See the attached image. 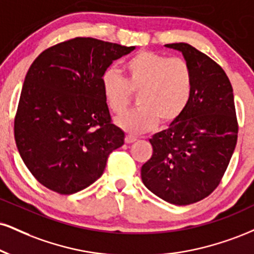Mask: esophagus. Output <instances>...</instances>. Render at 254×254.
Returning a JSON list of instances; mask_svg holds the SVG:
<instances>
[{
	"label": "esophagus",
	"instance_id": "34e87169",
	"mask_svg": "<svg viewBox=\"0 0 254 254\" xmlns=\"http://www.w3.org/2000/svg\"><path fill=\"white\" fill-rule=\"evenodd\" d=\"M137 140V138L135 136H131V135H127V137H125V143H127V144H130V143H133V142H136Z\"/></svg>",
	"mask_w": 254,
	"mask_h": 254
}]
</instances>
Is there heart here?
<instances>
[{
    "label": "heart",
    "mask_w": 254,
    "mask_h": 254,
    "mask_svg": "<svg viewBox=\"0 0 254 254\" xmlns=\"http://www.w3.org/2000/svg\"><path fill=\"white\" fill-rule=\"evenodd\" d=\"M124 79L114 69L102 77L106 105L122 115L136 94L138 108L116 119V124L129 133H143L161 124L176 121L187 108L193 91V73L187 61L142 51L123 65Z\"/></svg>",
    "instance_id": "heart-1"
}]
</instances>
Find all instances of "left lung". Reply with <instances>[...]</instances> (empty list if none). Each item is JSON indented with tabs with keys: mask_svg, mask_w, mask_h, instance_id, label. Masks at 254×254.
Wrapping results in <instances>:
<instances>
[{
	"mask_svg": "<svg viewBox=\"0 0 254 254\" xmlns=\"http://www.w3.org/2000/svg\"><path fill=\"white\" fill-rule=\"evenodd\" d=\"M168 48L181 52L193 73L187 108L149 142L152 156L140 169L151 193L185 206L202 200L218 187L238 139L233 88L224 69L193 46L180 42Z\"/></svg>",
	"mask_w": 254,
	"mask_h": 254,
	"instance_id": "left-lung-1",
	"label": "left lung"
}]
</instances>
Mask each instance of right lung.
I'll list each match as a JSON object with an SVG mask.
<instances>
[{"mask_svg":"<svg viewBox=\"0 0 254 254\" xmlns=\"http://www.w3.org/2000/svg\"><path fill=\"white\" fill-rule=\"evenodd\" d=\"M135 48L75 38L44 51L29 67L14 135L23 163L45 187L65 195L87 188L124 144V132L111 123L102 77Z\"/></svg>","mask_w":254,"mask_h":254,"instance_id":"1","label":"right lung"}]
</instances>
